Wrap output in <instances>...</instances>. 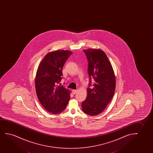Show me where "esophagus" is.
<instances>
[{
  "instance_id": "1",
  "label": "esophagus",
  "mask_w": 153,
  "mask_h": 153,
  "mask_svg": "<svg viewBox=\"0 0 153 153\" xmlns=\"http://www.w3.org/2000/svg\"><path fill=\"white\" fill-rule=\"evenodd\" d=\"M77 90H72V92H73V94H76L77 93Z\"/></svg>"
}]
</instances>
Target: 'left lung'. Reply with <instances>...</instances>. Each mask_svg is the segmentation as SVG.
<instances>
[{
	"label": "left lung",
	"instance_id": "1",
	"mask_svg": "<svg viewBox=\"0 0 153 153\" xmlns=\"http://www.w3.org/2000/svg\"><path fill=\"white\" fill-rule=\"evenodd\" d=\"M88 62L89 84L87 98L82 102L84 113L98 115L104 111L111 101L115 89V77L113 68L107 56L100 49L83 50ZM93 82V88L91 80Z\"/></svg>",
	"mask_w": 153,
	"mask_h": 153
}]
</instances>
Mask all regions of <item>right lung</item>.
<instances>
[{"instance_id": "right-lung-1", "label": "right lung", "mask_w": 153, "mask_h": 153, "mask_svg": "<svg viewBox=\"0 0 153 153\" xmlns=\"http://www.w3.org/2000/svg\"><path fill=\"white\" fill-rule=\"evenodd\" d=\"M72 52L57 50L48 53L39 65L35 85L38 99L44 109L57 114L65 110L70 100L71 91L59 85L62 68Z\"/></svg>"}]
</instances>
